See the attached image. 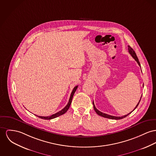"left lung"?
Segmentation results:
<instances>
[{
  "mask_svg": "<svg viewBox=\"0 0 156 156\" xmlns=\"http://www.w3.org/2000/svg\"><path fill=\"white\" fill-rule=\"evenodd\" d=\"M128 51H129V54L131 55V56H132V57L135 59V61L137 62L138 64L141 67V65H140V62H139V60H138V57H137V56H136V53H135V51H134V50H133V48H132L129 45H128ZM143 86H144V85H143ZM141 97H142V96H141V98H140V101H139L138 103V104L136 105V106H135L134 109L132 112H133V111L135 110V109L136 108V107L138 106V104H139L140 102V101H141ZM93 105H94V109L95 112L97 113V114L99 115H100V116H102V117H104V118H109V119H116V120H117V119H121L124 118H125L126 116H127L128 115L130 114L132 112H131L130 113H129V114H128L127 115H124V116H112V115H109L105 114V113H103V112H102L99 111V110H98V109H96V108L95 107V106H94V102H93Z\"/></svg>",
  "mask_w": 156,
  "mask_h": 156,
  "instance_id": "1",
  "label": "left lung"
}]
</instances>
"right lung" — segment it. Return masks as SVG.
I'll list each match as a JSON object with an SVG mask.
<instances>
[{"mask_svg":"<svg viewBox=\"0 0 156 156\" xmlns=\"http://www.w3.org/2000/svg\"><path fill=\"white\" fill-rule=\"evenodd\" d=\"M77 87H78V86H76V87H74V89H73V90H72V92L71 95H70V99H69L68 104L60 111L57 112L56 114H54L52 115L51 116H38V115H36V116H37L38 117L40 118L41 119H54L55 118H57V117H58V116H59L60 115H62L64 113H66L67 111V110L69 109V108H70V105L72 104L73 95H74V94L75 93L76 89H77Z\"/></svg>","mask_w":156,"mask_h":156,"instance_id":"1","label":"right lung"}]
</instances>
